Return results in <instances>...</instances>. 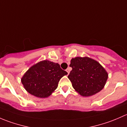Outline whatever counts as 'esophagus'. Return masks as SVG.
<instances>
[{"mask_svg": "<svg viewBox=\"0 0 127 127\" xmlns=\"http://www.w3.org/2000/svg\"><path fill=\"white\" fill-rule=\"evenodd\" d=\"M66 72H67V74H69V72H70V69H69V67H68V68H67V69H66Z\"/></svg>", "mask_w": 127, "mask_h": 127, "instance_id": "1", "label": "esophagus"}]
</instances>
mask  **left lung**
I'll list each match as a JSON object with an SVG mask.
<instances>
[{
  "label": "left lung",
  "mask_w": 127,
  "mask_h": 127,
  "mask_svg": "<svg viewBox=\"0 0 127 127\" xmlns=\"http://www.w3.org/2000/svg\"><path fill=\"white\" fill-rule=\"evenodd\" d=\"M72 68L68 78L77 92L82 96H90L104 87L108 74L98 62L88 57H76L71 60Z\"/></svg>",
  "instance_id": "8db88e82"
}]
</instances>
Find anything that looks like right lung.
I'll list each match as a JSON object with an SVG mask.
<instances>
[{
	"label": "right lung",
	"mask_w": 127,
	"mask_h": 127,
	"mask_svg": "<svg viewBox=\"0 0 127 127\" xmlns=\"http://www.w3.org/2000/svg\"><path fill=\"white\" fill-rule=\"evenodd\" d=\"M67 74L59 64L44 60L26 72L21 78V83L30 94L38 98H47L57 88L61 78Z\"/></svg>",
	"instance_id": "obj_1"
}]
</instances>
